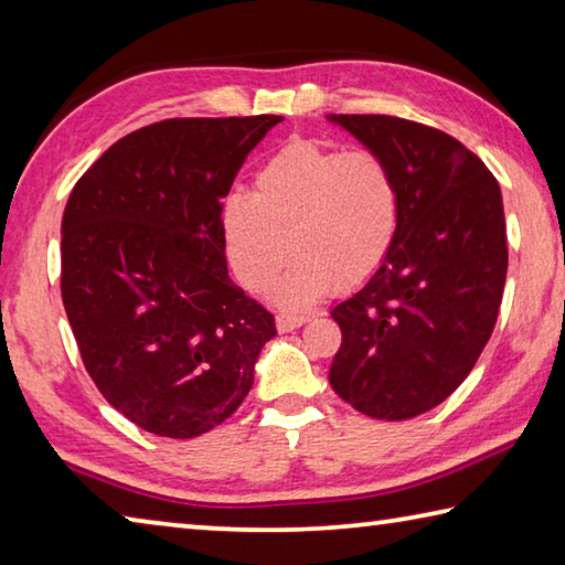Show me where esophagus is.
Returning <instances> with one entry per match:
<instances>
[{
  "label": "esophagus",
  "instance_id": "34e87169",
  "mask_svg": "<svg viewBox=\"0 0 565 565\" xmlns=\"http://www.w3.org/2000/svg\"><path fill=\"white\" fill-rule=\"evenodd\" d=\"M309 321V313H291V311H281L279 317H276V329L281 333H289L294 329H299L301 323Z\"/></svg>",
  "mask_w": 565,
  "mask_h": 565
}]
</instances>
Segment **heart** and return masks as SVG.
Segmentation results:
<instances>
[{
  "label": "heart",
  "mask_w": 565,
  "mask_h": 565,
  "mask_svg": "<svg viewBox=\"0 0 565 565\" xmlns=\"http://www.w3.org/2000/svg\"><path fill=\"white\" fill-rule=\"evenodd\" d=\"M401 224L394 167L369 149L347 151L313 139L281 147L256 174V191H234L222 228L234 271L264 291L294 248L276 284L286 306L317 301L333 284L351 289L386 262Z\"/></svg>",
  "instance_id": "obj_1"
}]
</instances>
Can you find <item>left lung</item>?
Wrapping results in <instances>:
<instances>
[{"mask_svg":"<svg viewBox=\"0 0 565 565\" xmlns=\"http://www.w3.org/2000/svg\"><path fill=\"white\" fill-rule=\"evenodd\" d=\"M394 167L401 224L386 262L331 309L329 381L361 414L406 420L471 374L503 299L509 248L499 181L448 134L386 114H329Z\"/></svg>","mask_w":565,"mask_h":565,"instance_id":"8db88e82","label":"left lung"}]
</instances>
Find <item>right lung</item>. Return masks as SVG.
I'll use <instances>...</instances> for the list:
<instances>
[{
    "label": "right lung",
    "mask_w": 565,
    "mask_h": 565,
    "mask_svg": "<svg viewBox=\"0 0 565 565\" xmlns=\"http://www.w3.org/2000/svg\"><path fill=\"white\" fill-rule=\"evenodd\" d=\"M276 114L167 119L94 161L62 218V301L102 396L149 434L194 438L254 386L274 317L226 269L222 199Z\"/></svg>",
    "instance_id": "right-lung-1"
}]
</instances>
